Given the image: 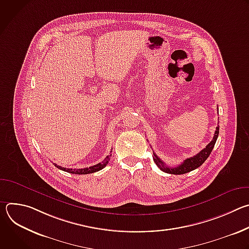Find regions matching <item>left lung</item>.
<instances>
[{
    "instance_id": "1",
    "label": "left lung",
    "mask_w": 249,
    "mask_h": 249,
    "mask_svg": "<svg viewBox=\"0 0 249 249\" xmlns=\"http://www.w3.org/2000/svg\"><path fill=\"white\" fill-rule=\"evenodd\" d=\"M219 129H220V126L218 125V127L216 128V131H215V135H214V137H213V140L210 142V144L207 145V147L205 149H203L200 153H198L194 157L186 159L181 164L177 165L175 167L166 166L164 164V162L154 153V157L153 158H154V160H155L156 164L162 171H164L166 173H170V174H183V173H187L189 171H192V170L196 169L197 167L201 166L204 163V161L210 156L212 150L214 149V146L216 144L218 136H219Z\"/></svg>"
}]
</instances>
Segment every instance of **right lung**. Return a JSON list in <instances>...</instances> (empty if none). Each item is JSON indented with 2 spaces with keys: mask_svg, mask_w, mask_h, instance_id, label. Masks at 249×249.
Here are the masks:
<instances>
[{
  "mask_svg": "<svg viewBox=\"0 0 249 249\" xmlns=\"http://www.w3.org/2000/svg\"><path fill=\"white\" fill-rule=\"evenodd\" d=\"M111 156V155H110ZM110 156H107L101 162L95 164V165H92V166H89V167H86V168H66V167H62L60 165H57L56 163H54V165L61 169V170H64V171H67L69 173H73V174H88V173H93V172H96L100 169H102L103 167L106 166V164L108 163V161L110 160Z\"/></svg>",
  "mask_w": 249,
  "mask_h": 249,
  "instance_id": "obj_1",
  "label": "right lung"
}]
</instances>
